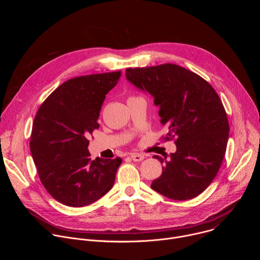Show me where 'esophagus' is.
Masks as SVG:
<instances>
[{"mask_svg": "<svg viewBox=\"0 0 260 260\" xmlns=\"http://www.w3.org/2000/svg\"><path fill=\"white\" fill-rule=\"evenodd\" d=\"M131 158H132L134 161H142V160L145 158V156L142 155V154L133 153V154H131Z\"/></svg>", "mask_w": 260, "mask_h": 260, "instance_id": "esophagus-1", "label": "esophagus"}]
</instances>
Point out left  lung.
Here are the masks:
<instances>
[{
	"instance_id": "left-lung-1",
	"label": "left lung",
	"mask_w": 260,
	"mask_h": 260,
	"mask_svg": "<svg viewBox=\"0 0 260 260\" xmlns=\"http://www.w3.org/2000/svg\"><path fill=\"white\" fill-rule=\"evenodd\" d=\"M125 78L153 98L160 123L169 128L165 140L177 138L170 158L154 155L164 167L151 188L177 201L198 197L216 177L229 141V121L218 94L196 73L173 63L129 68Z\"/></svg>"
}]
</instances>
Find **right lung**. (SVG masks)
Masks as SVG:
<instances>
[{
    "mask_svg": "<svg viewBox=\"0 0 260 260\" xmlns=\"http://www.w3.org/2000/svg\"><path fill=\"white\" fill-rule=\"evenodd\" d=\"M120 72L93 74L66 81L41 105L30 136V153L48 193L70 207H84L113 187L120 157L89 158L87 138L106 94L116 86Z\"/></svg>",
    "mask_w": 260,
    "mask_h": 260,
    "instance_id": "obj_1",
    "label": "right lung"
}]
</instances>
